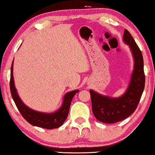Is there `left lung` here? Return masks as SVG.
<instances>
[{
	"instance_id": "8db88e82",
	"label": "left lung",
	"mask_w": 155,
	"mask_h": 155,
	"mask_svg": "<svg viewBox=\"0 0 155 155\" xmlns=\"http://www.w3.org/2000/svg\"><path fill=\"white\" fill-rule=\"evenodd\" d=\"M123 41L129 45L134 58V69L126 92L120 97H110L90 90L92 113L97 120L104 123H115L130 116L136 111L144 90L145 74L141 51L126 29Z\"/></svg>"
}]
</instances>
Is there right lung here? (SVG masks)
Wrapping results in <instances>:
<instances>
[{
    "label": "right lung",
    "mask_w": 155,
    "mask_h": 155,
    "mask_svg": "<svg viewBox=\"0 0 155 155\" xmlns=\"http://www.w3.org/2000/svg\"><path fill=\"white\" fill-rule=\"evenodd\" d=\"M10 90L12 98L15 101L19 111L24 117L25 120L32 125L48 130L58 128L63 124L68 115L69 108H70L71 104L72 98L76 95V93L79 91V90H76L65 94L64 96L63 105L58 111L54 113H43V112H39L31 109L24 104V103L21 101L18 94H17V90L15 86V82H14L13 63L11 67Z\"/></svg>",
    "instance_id": "1"
}]
</instances>
